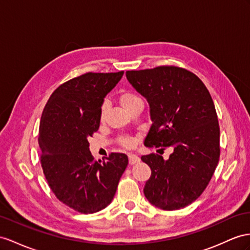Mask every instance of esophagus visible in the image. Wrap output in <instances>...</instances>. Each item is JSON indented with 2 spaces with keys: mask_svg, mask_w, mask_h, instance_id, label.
Here are the masks:
<instances>
[{
  "mask_svg": "<svg viewBox=\"0 0 250 250\" xmlns=\"http://www.w3.org/2000/svg\"><path fill=\"white\" fill-rule=\"evenodd\" d=\"M139 162V157L135 154H129V164L134 165Z\"/></svg>",
  "mask_w": 250,
  "mask_h": 250,
  "instance_id": "34e87169",
  "label": "esophagus"
}]
</instances>
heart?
Masks as SVG:
<instances>
[{"instance_id":"obj_1","label":"heart","mask_w":250,"mask_h":250,"mask_svg":"<svg viewBox=\"0 0 250 250\" xmlns=\"http://www.w3.org/2000/svg\"><path fill=\"white\" fill-rule=\"evenodd\" d=\"M118 99H119L120 104L123 105V107L125 108L127 112H129L130 108L134 104H137V102L143 101L142 98H140L137 94L133 93V92H124V93H121L119 95V98ZM106 108H107V104H106V102H104V104L101 105V110H100L101 119H104L105 115H106ZM121 144H123L125 146H127V148H130V146H132L134 145V139H132L130 137L123 138V139H121Z\"/></svg>"}]
</instances>
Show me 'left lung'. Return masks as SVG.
I'll list each match as a JSON object with an SVG mask.
<instances>
[{
    "mask_svg": "<svg viewBox=\"0 0 250 250\" xmlns=\"http://www.w3.org/2000/svg\"><path fill=\"white\" fill-rule=\"evenodd\" d=\"M126 79L150 105L148 148L172 146L167 161L142 156L151 168L144 193L163 210L188 206L206 189L220 158V125L213 100L202 80L176 66L127 70Z\"/></svg>",
    "mask_w": 250,
    "mask_h": 250,
    "instance_id": "8db88e82",
    "label": "left lung"
}]
</instances>
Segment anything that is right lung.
<instances>
[{
	"label": "right lung",
	"instance_id": "1",
	"mask_svg": "<svg viewBox=\"0 0 250 250\" xmlns=\"http://www.w3.org/2000/svg\"><path fill=\"white\" fill-rule=\"evenodd\" d=\"M123 75L87 73L63 83L42 113L38 142L43 173L57 198L81 213L98 212L112 202L129 163L123 153L95 161L88 148L105 96Z\"/></svg>",
	"mask_w": 250,
	"mask_h": 250
}]
</instances>
